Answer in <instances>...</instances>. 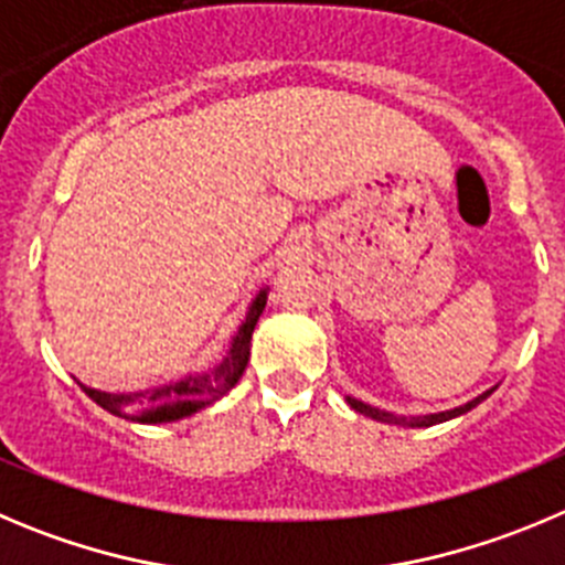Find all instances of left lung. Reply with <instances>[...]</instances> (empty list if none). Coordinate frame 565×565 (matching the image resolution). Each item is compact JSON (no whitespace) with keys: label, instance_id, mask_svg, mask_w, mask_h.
<instances>
[{"label":"left lung","instance_id":"obj_1","mask_svg":"<svg viewBox=\"0 0 565 565\" xmlns=\"http://www.w3.org/2000/svg\"><path fill=\"white\" fill-rule=\"evenodd\" d=\"M493 392H495V386H490L488 392H482V395H476L473 401L462 403V406H454V408H448V412L414 414V417H403V414H392V412H386V408L370 406V403L359 401V397H347V403H350V408H355V412H359V414H366V417H372V420L392 423V426H403V428H428V426H437V423L454 420V417H459V414L470 412V408H476L482 401H488V397L493 395Z\"/></svg>","mask_w":565,"mask_h":565}]
</instances>
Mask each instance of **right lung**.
<instances>
[{
  "instance_id": "obj_1",
  "label": "right lung",
  "mask_w": 565,
  "mask_h": 565,
  "mask_svg": "<svg viewBox=\"0 0 565 565\" xmlns=\"http://www.w3.org/2000/svg\"><path fill=\"white\" fill-rule=\"evenodd\" d=\"M268 288H260L257 297L248 302L246 317L237 324L232 333L230 344H226L224 359L210 370L190 372L175 381H164L159 386H148V390L137 392H100L92 386L81 384V390L92 397L100 408L117 414L122 420L145 423V426H157V423H173L181 417L201 412V408L212 406L215 401L226 395L232 386L241 381L243 370L248 364V353H252V333L260 319L263 308H266Z\"/></svg>"
}]
</instances>
